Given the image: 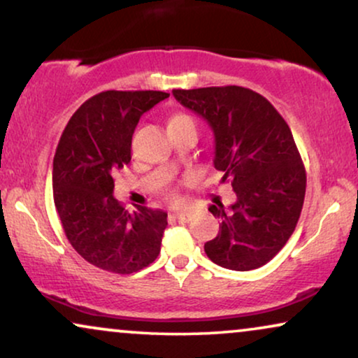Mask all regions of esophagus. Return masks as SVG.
<instances>
[{
  "label": "esophagus",
  "mask_w": 358,
  "mask_h": 358,
  "mask_svg": "<svg viewBox=\"0 0 358 358\" xmlns=\"http://www.w3.org/2000/svg\"><path fill=\"white\" fill-rule=\"evenodd\" d=\"M174 217L178 218L179 222L185 223V222H189V220H190V217H192V215H190V212H178V213H174Z\"/></svg>",
  "instance_id": "1"
}]
</instances>
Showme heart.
I'll return each instance as SVG.
<instances>
[{
    "label": "heart",
    "mask_w": 358,
    "mask_h": 358,
    "mask_svg": "<svg viewBox=\"0 0 358 358\" xmlns=\"http://www.w3.org/2000/svg\"><path fill=\"white\" fill-rule=\"evenodd\" d=\"M180 125H195V120L192 119V115L185 114V112H176V114L171 115L169 127H180Z\"/></svg>",
    "instance_id": "obj_1"
}]
</instances>
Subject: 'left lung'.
<instances>
[{
    "mask_svg": "<svg viewBox=\"0 0 358 358\" xmlns=\"http://www.w3.org/2000/svg\"><path fill=\"white\" fill-rule=\"evenodd\" d=\"M215 135L213 164L231 180L236 202L208 210L222 218L205 252L218 266L252 271L275 257L295 231L306 173L290 127L259 92L241 86L173 90Z\"/></svg>",
    "mask_w": 358,
    "mask_h": 358,
    "instance_id": "left-lung-1",
    "label": "left lung"
}]
</instances>
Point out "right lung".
<instances>
[{
  "label": "right lung",
  "mask_w": 358,
  "mask_h": 358,
  "mask_svg": "<svg viewBox=\"0 0 358 358\" xmlns=\"http://www.w3.org/2000/svg\"><path fill=\"white\" fill-rule=\"evenodd\" d=\"M169 97L163 91H104L87 99L63 130L53 158V202L68 241L92 266L138 272L161 251L168 213L114 199V176L131 159L140 117Z\"/></svg>",
  "instance_id": "right-lung-1"
}]
</instances>
